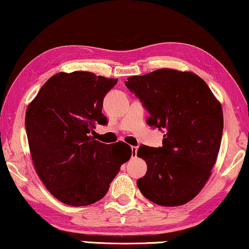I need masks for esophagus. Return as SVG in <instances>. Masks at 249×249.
Wrapping results in <instances>:
<instances>
[{"mask_svg": "<svg viewBox=\"0 0 249 249\" xmlns=\"http://www.w3.org/2000/svg\"><path fill=\"white\" fill-rule=\"evenodd\" d=\"M137 150H138L137 147H135V146L131 147V157H132V158H136V157H137Z\"/></svg>", "mask_w": 249, "mask_h": 249, "instance_id": "34e87169", "label": "esophagus"}]
</instances>
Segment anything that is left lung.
I'll use <instances>...</instances> for the list:
<instances>
[{
  "instance_id": "left-lung-1",
  "label": "left lung",
  "mask_w": 249,
  "mask_h": 249,
  "mask_svg": "<svg viewBox=\"0 0 249 249\" xmlns=\"http://www.w3.org/2000/svg\"><path fill=\"white\" fill-rule=\"evenodd\" d=\"M143 103L150 127L163 129L161 148L142 144L137 156L147 163L138 179L141 194L164 207L194 199L212 175L223 136L220 102L200 76L189 71L158 69L125 81Z\"/></svg>"
}]
</instances>
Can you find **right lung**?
Wrapping results in <instances>:
<instances>
[{"label":"right lung","instance_id":"right-lung-1","mask_svg":"<svg viewBox=\"0 0 249 249\" xmlns=\"http://www.w3.org/2000/svg\"><path fill=\"white\" fill-rule=\"evenodd\" d=\"M117 81L92 72H60L42 86L26 109L33 166L63 204L79 207L100 200L131 157L124 141L106 144L90 136L95 122L107 124L103 98Z\"/></svg>","mask_w":249,"mask_h":249}]
</instances>
